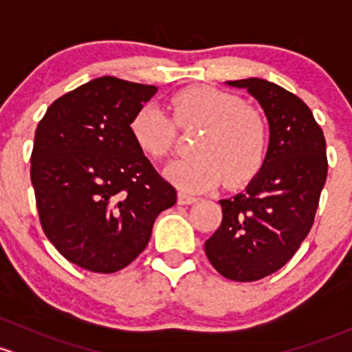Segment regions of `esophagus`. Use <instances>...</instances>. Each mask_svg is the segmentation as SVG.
Masks as SVG:
<instances>
[{
    "label": "esophagus",
    "instance_id": "esophagus-1",
    "mask_svg": "<svg viewBox=\"0 0 352 352\" xmlns=\"http://www.w3.org/2000/svg\"><path fill=\"white\" fill-rule=\"evenodd\" d=\"M195 201H197V198L191 197V195L183 193V191H179V193H177V203H179V205H191V203H195Z\"/></svg>",
    "mask_w": 352,
    "mask_h": 352
}]
</instances>
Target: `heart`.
<instances>
[{"mask_svg": "<svg viewBox=\"0 0 352 352\" xmlns=\"http://www.w3.org/2000/svg\"><path fill=\"white\" fill-rule=\"evenodd\" d=\"M168 107L173 120L154 104L139 108L130 120V133L144 154L162 159L175 146V122L183 130H201L193 147L197 155L166 168V177L177 188L200 193L222 179L229 188H237L261 171L266 161L270 126L257 108L210 86L183 89L169 98Z\"/></svg>", "mask_w": 352, "mask_h": 352, "instance_id": "heart-1", "label": "heart"}]
</instances>
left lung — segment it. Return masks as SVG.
Listing matches in <instances>:
<instances>
[{
	"instance_id": "8db88e82",
	"label": "left lung",
	"mask_w": 352,
	"mask_h": 352,
	"mask_svg": "<svg viewBox=\"0 0 352 352\" xmlns=\"http://www.w3.org/2000/svg\"><path fill=\"white\" fill-rule=\"evenodd\" d=\"M259 101L270 122L266 161L242 193L220 200L222 223L205 242L212 266L232 281H257L283 267L314 226L327 177L325 137L310 108L259 78L227 81Z\"/></svg>"
}]
</instances>
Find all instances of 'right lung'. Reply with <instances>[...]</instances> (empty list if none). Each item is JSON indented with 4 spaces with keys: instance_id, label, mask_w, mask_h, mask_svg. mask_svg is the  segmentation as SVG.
<instances>
[{
    "instance_id": "add662e5",
    "label": "right lung",
    "mask_w": 352,
    "mask_h": 352,
    "mask_svg": "<svg viewBox=\"0 0 352 352\" xmlns=\"http://www.w3.org/2000/svg\"><path fill=\"white\" fill-rule=\"evenodd\" d=\"M157 88L96 78L57 98L35 130L30 177L42 229L93 273L129 266L176 190L133 142L130 120Z\"/></svg>"
}]
</instances>
